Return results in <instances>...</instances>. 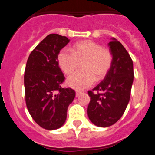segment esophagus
I'll use <instances>...</instances> for the list:
<instances>
[{
  "label": "esophagus",
  "instance_id": "obj_1",
  "mask_svg": "<svg viewBox=\"0 0 155 155\" xmlns=\"http://www.w3.org/2000/svg\"><path fill=\"white\" fill-rule=\"evenodd\" d=\"M81 93V91H76V96H77V97L79 96V95H80Z\"/></svg>",
  "mask_w": 155,
  "mask_h": 155
}]
</instances>
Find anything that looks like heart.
<instances>
[{
  "mask_svg": "<svg viewBox=\"0 0 155 155\" xmlns=\"http://www.w3.org/2000/svg\"><path fill=\"white\" fill-rule=\"evenodd\" d=\"M58 64L65 74H71L82 63L81 71L69 77L67 81L70 87L78 90L89 87L96 80L104 78L110 70L113 55L110 50L92 40H84L74 46L73 51L64 48L58 54Z\"/></svg>",
  "mask_w": 155,
  "mask_h": 155,
  "instance_id": "heart-1",
  "label": "heart"
}]
</instances>
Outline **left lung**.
<instances>
[{
  "instance_id": "8db88e82",
  "label": "left lung",
  "mask_w": 155,
  "mask_h": 155,
  "mask_svg": "<svg viewBox=\"0 0 155 155\" xmlns=\"http://www.w3.org/2000/svg\"><path fill=\"white\" fill-rule=\"evenodd\" d=\"M109 46L113 55L110 70L102 82L88 91L87 116L92 124L101 127L113 125L124 115L134 78L133 61L124 46L115 38Z\"/></svg>"
}]
</instances>
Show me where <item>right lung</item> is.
<instances>
[{
  "label": "right lung",
  "mask_w": 155,
  "mask_h": 155,
  "mask_svg": "<svg viewBox=\"0 0 155 155\" xmlns=\"http://www.w3.org/2000/svg\"><path fill=\"white\" fill-rule=\"evenodd\" d=\"M70 42L66 36L50 34L30 53L25 70V102L30 115L39 126L53 130L67 119L74 90L61 87L65 77L58 64V54Z\"/></svg>",
  "instance_id": "1"
}]
</instances>
